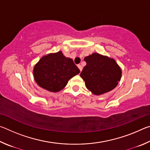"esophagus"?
<instances>
[{"instance_id":"obj_1","label":"esophagus","mask_w":150,"mask_h":150,"mask_svg":"<svg viewBox=\"0 0 150 150\" xmlns=\"http://www.w3.org/2000/svg\"><path fill=\"white\" fill-rule=\"evenodd\" d=\"M77 66H78L79 69V70L81 71H82V69H83V67H82V66H81V65H78Z\"/></svg>"}]
</instances>
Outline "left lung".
<instances>
[{"mask_svg": "<svg viewBox=\"0 0 150 150\" xmlns=\"http://www.w3.org/2000/svg\"><path fill=\"white\" fill-rule=\"evenodd\" d=\"M87 63L80 76L94 95H103L114 89L120 81L122 71L116 61L98 53L85 57Z\"/></svg>", "mask_w": 150, "mask_h": 150, "instance_id": "8db88e82", "label": "left lung"}]
</instances>
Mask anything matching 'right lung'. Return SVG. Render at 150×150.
<instances>
[{"instance_id": "1", "label": "right lung", "mask_w": 150, "mask_h": 150, "mask_svg": "<svg viewBox=\"0 0 150 150\" xmlns=\"http://www.w3.org/2000/svg\"><path fill=\"white\" fill-rule=\"evenodd\" d=\"M34 77L40 87L53 93L62 90L68 81L80 73L72 59L62 52L43 56L35 65Z\"/></svg>"}]
</instances>
